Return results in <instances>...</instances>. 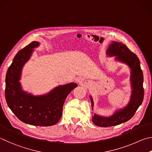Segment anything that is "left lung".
Instances as JSON below:
<instances>
[{
	"mask_svg": "<svg viewBox=\"0 0 152 152\" xmlns=\"http://www.w3.org/2000/svg\"><path fill=\"white\" fill-rule=\"evenodd\" d=\"M106 54L109 57H115L117 61L125 63L130 68L132 94L128 104L124 108L117 110L111 115L102 116L96 113L93 115V123L97 126L103 127L115 126L129 120L142 103L144 95L143 72L141 69L140 60L137 56L133 53L126 45L117 41H113L109 45ZM90 99L92 110H94V100L91 96H90Z\"/></svg>",
	"mask_w": 152,
	"mask_h": 152,
	"instance_id": "left-lung-1",
	"label": "left lung"
}]
</instances>
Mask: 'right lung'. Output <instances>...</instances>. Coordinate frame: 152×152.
Listing matches in <instances>:
<instances>
[{"label":"right lung","mask_w":152,"mask_h":152,"mask_svg":"<svg viewBox=\"0 0 152 152\" xmlns=\"http://www.w3.org/2000/svg\"><path fill=\"white\" fill-rule=\"evenodd\" d=\"M39 45L37 41L32 42L15 55L6 75L5 98L8 106L21 121L33 126H50L59 121L66 97L77 84L58 86L41 95L24 91L20 82L22 70Z\"/></svg>","instance_id":"right-lung-1"}]
</instances>
